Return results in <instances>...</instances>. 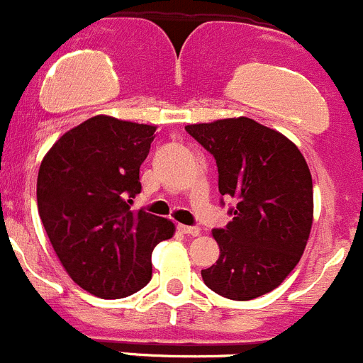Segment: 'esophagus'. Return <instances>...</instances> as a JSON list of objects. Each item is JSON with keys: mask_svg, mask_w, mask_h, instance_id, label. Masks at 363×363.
<instances>
[{"mask_svg": "<svg viewBox=\"0 0 363 363\" xmlns=\"http://www.w3.org/2000/svg\"><path fill=\"white\" fill-rule=\"evenodd\" d=\"M177 229H179V233H182V235H188V236H199V235H201V229L191 228V225H182V223H179Z\"/></svg>", "mask_w": 363, "mask_h": 363, "instance_id": "esophagus-1", "label": "esophagus"}]
</instances>
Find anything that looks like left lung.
Returning a JSON list of instances; mask_svg holds the SVG:
<instances>
[{"mask_svg":"<svg viewBox=\"0 0 363 363\" xmlns=\"http://www.w3.org/2000/svg\"><path fill=\"white\" fill-rule=\"evenodd\" d=\"M211 152L218 189L236 202L225 229H215V265L202 270L213 292L249 301L277 289L296 269L313 223V184L296 143L250 118L186 125Z\"/></svg>","mask_w":363,"mask_h":363,"instance_id":"8db88e82","label":"left lung"}]
</instances>
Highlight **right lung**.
Listing matches in <instances>:
<instances>
[{"label":"right lung","instance_id":"obj_1","mask_svg":"<svg viewBox=\"0 0 363 363\" xmlns=\"http://www.w3.org/2000/svg\"><path fill=\"white\" fill-rule=\"evenodd\" d=\"M155 125L89 118L55 141L37 175V209L57 258L80 289L121 299L152 277V250L172 220L132 211Z\"/></svg>","mask_w":363,"mask_h":363}]
</instances>
